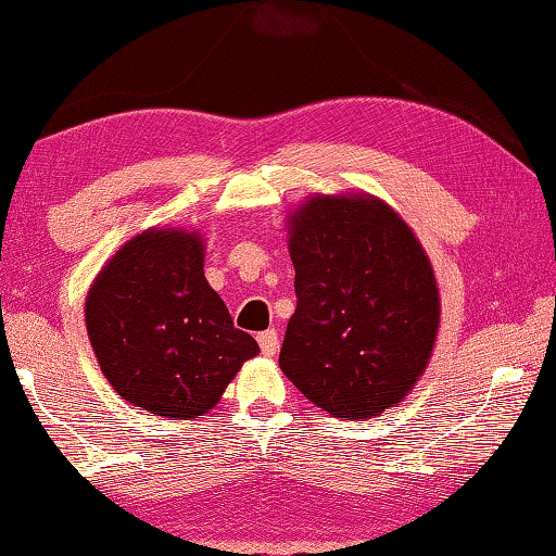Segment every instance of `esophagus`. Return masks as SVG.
<instances>
[{
    "instance_id": "obj_1",
    "label": "esophagus",
    "mask_w": 556,
    "mask_h": 556,
    "mask_svg": "<svg viewBox=\"0 0 556 556\" xmlns=\"http://www.w3.org/2000/svg\"><path fill=\"white\" fill-rule=\"evenodd\" d=\"M258 345H261V353L264 355H276L278 351V331L276 329H268V331H261L256 337Z\"/></svg>"
}]
</instances>
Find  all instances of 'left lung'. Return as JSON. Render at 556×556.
I'll return each instance as SVG.
<instances>
[{"instance_id": "1", "label": "left lung", "mask_w": 556, "mask_h": 556, "mask_svg": "<svg viewBox=\"0 0 556 556\" xmlns=\"http://www.w3.org/2000/svg\"><path fill=\"white\" fill-rule=\"evenodd\" d=\"M298 307L280 370L324 412L370 418L424 375L441 298L424 247L368 193L312 195L290 215Z\"/></svg>"}]
</instances>
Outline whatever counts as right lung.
<instances>
[{
	"label": "right lung",
	"mask_w": 556,
	"mask_h": 556,
	"mask_svg": "<svg viewBox=\"0 0 556 556\" xmlns=\"http://www.w3.org/2000/svg\"><path fill=\"white\" fill-rule=\"evenodd\" d=\"M203 239L160 229L125 242L87 295V333L125 402L164 418L213 408L258 343L235 329L203 274Z\"/></svg>",
	"instance_id": "obj_1"
}]
</instances>
